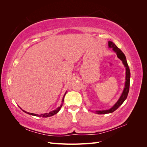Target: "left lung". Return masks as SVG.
<instances>
[{"mask_svg":"<svg viewBox=\"0 0 147 147\" xmlns=\"http://www.w3.org/2000/svg\"><path fill=\"white\" fill-rule=\"evenodd\" d=\"M109 47L110 48H112V50L117 53V57L118 58L122 61L123 63L126 67V82H125V86H124V90L122 92L121 96H120L119 99L116 102L112 108H110L109 110H99V111H96V112L97 114H106V113H110L113 112L114 111L116 110L121 105L124 101L127 98V96L128 94L129 91V85H130V76H131V73H130V70L128 64L127 63V61L126 56L124 55V53L122 52V51L118 48L116 45L112 42H109Z\"/></svg>","mask_w":147,"mask_h":147,"instance_id":"8db88e82","label":"left lung"}]
</instances>
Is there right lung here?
I'll list each match as a JSON object with an SVG mask.
<instances>
[{"mask_svg": "<svg viewBox=\"0 0 147 147\" xmlns=\"http://www.w3.org/2000/svg\"><path fill=\"white\" fill-rule=\"evenodd\" d=\"M66 93H67V91L65 92V94H64V97H63V102H64V97H65V95L66 94ZM63 103H62V104L60 105V107H57L56 110H53V111H51V112H50V113H43V114H41V115H38V114H35V113H29V112H26V111H24V110H22L23 111V112H24L25 113H28V114H29V115H34V116H36V117H43V118H47V117H51V116H53V115H55V114H56L57 112H59V111L60 110V109H61V107H62V105H63Z\"/></svg>", "mask_w": 147, "mask_h": 147, "instance_id": "obj_1", "label": "right lung"}]
</instances>
